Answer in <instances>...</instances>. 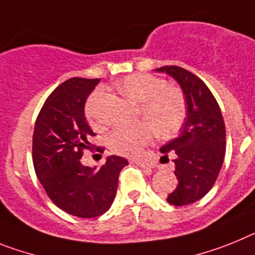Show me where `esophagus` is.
Wrapping results in <instances>:
<instances>
[{
  "label": "esophagus",
  "instance_id": "34e87169",
  "mask_svg": "<svg viewBox=\"0 0 255 255\" xmlns=\"http://www.w3.org/2000/svg\"><path fill=\"white\" fill-rule=\"evenodd\" d=\"M136 164L140 165V167L143 168V169H154L155 168L154 163H151V161H147V160H137Z\"/></svg>",
  "mask_w": 255,
  "mask_h": 255
}]
</instances>
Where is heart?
Returning a JSON list of instances; mask_svg holds the SVG:
<instances>
[{
  "mask_svg": "<svg viewBox=\"0 0 255 255\" xmlns=\"http://www.w3.org/2000/svg\"><path fill=\"white\" fill-rule=\"evenodd\" d=\"M117 88L128 100L138 105V112L146 122L132 127H118L108 140L110 150L123 156H138L152 140L154 133L169 137L180 129L186 118L183 95L168 87L164 79L146 73H136L117 82ZM101 95L96 90L86 103L85 114L91 125H96L95 104Z\"/></svg>",
  "mask_w": 255,
  "mask_h": 255,
  "instance_id": "obj_1",
  "label": "heart"
}]
</instances>
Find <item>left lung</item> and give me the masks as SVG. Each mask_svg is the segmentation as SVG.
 Listing matches in <instances>:
<instances>
[{"label":"left lung","instance_id":"obj_1","mask_svg":"<svg viewBox=\"0 0 255 255\" xmlns=\"http://www.w3.org/2000/svg\"><path fill=\"white\" fill-rule=\"evenodd\" d=\"M155 72L165 73L180 85L187 108L181 133L160 149L163 154H176L174 174L178 183L167 201L177 207L192 204L213 187L223 164L226 128L222 113L207 85L191 72L174 65Z\"/></svg>","mask_w":255,"mask_h":255}]
</instances>
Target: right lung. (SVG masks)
Returning a JSON list of instances; mask_svg holds the SVG:
<instances>
[{
  "label": "right lung",
  "mask_w": 255,
  "mask_h": 255,
  "mask_svg": "<svg viewBox=\"0 0 255 255\" xmlns=\"http://www.w3.org/2000/svg\"><path fill=\"white\" fill-rule=\"evenodd\" d=\"M100 79L70 78L47 97L33 132V164L48 198L66 213L94 218L112 207L128 160L110 155L101 168L81 161L94 132L85 105Z\"/></svg>",
  "instance_id": "right-lung-1"
}]
</instances>
